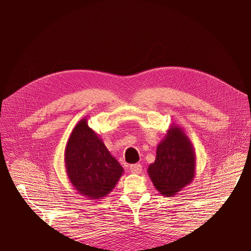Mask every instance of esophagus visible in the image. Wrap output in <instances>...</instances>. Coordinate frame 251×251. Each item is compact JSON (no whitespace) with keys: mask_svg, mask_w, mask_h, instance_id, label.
<instances>
[{"mask_svg":"<svg viewBox=\"0 0 251 251\" xmlns=\"http://www.w3.org/2000/svg\"><path fill=\"white\" fill-rule=\"evenodd\" d=\"M141 165L140 164H134V165H131L130 166V171L131 173L133 174H139L141 172Z\"/></svg>","mask_w":251,"mask_h":251,"instance_id":"1","label":"esophagus"}]
</instances>
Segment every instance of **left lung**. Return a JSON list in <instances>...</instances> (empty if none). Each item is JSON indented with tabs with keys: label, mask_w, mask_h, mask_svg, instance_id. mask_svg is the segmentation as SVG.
Here are the masks:
<instances>
[{
	"label": "left lung",
	"mask_w": 251,
	"mask_h": 251,
	"mask_svg": "<svg viewBox=\"0 0 251 251\" xmlns=\"http://www.w3.org/2000/svg\"><path fill=\"white\" fill-rule=\"evenodd\" d=\"M194 168L191 143L180 128L174 127L157 146L155 161L150 165L149 174L154 187L170 197L192 181Z\"/></svg>",
	"instance_id": "left-lung-1"
}]
</instances>
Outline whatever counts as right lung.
Masks as SVG:
<instances>
[{
	"mask_svg": "<svg viewBox=\"0 0 251 251\" xmlns=\"http://www.w3.org/2000/svg\"><path fill=\"white\" fill-rule=\"evenodd\" d=\"M65 164L75 189L88 199L104 197L115 187L123 168L83 119L74 128L65 152Z\"/></svg>",
	"mask_w": 251,
	"mask_h": 251,
	"instance_id": "1",
	"label": "right lung"
}]
</instances>
